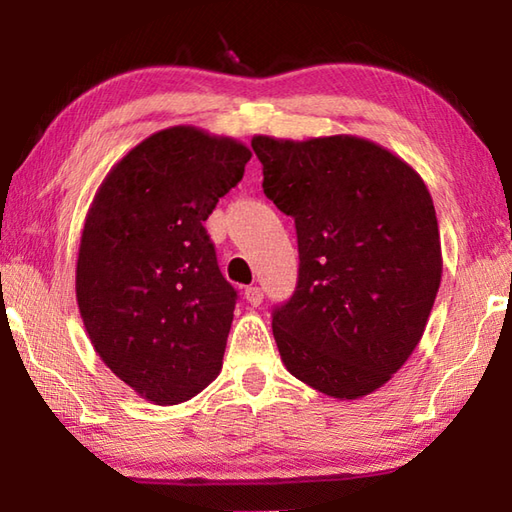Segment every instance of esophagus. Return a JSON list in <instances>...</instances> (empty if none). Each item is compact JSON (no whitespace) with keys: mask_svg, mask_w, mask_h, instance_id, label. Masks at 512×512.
<instances>
[{"mask_svg":"<svg viewBox=\"0 0 512 512\" xmlns=\"http://www.w3.org/2000/svg\"><path fill=\"white\" fill-rule=\"evenodd\" d=\"M244 297H246V301L250 303V306H259V303L264 301V292H262V288H259V286H248L244 290Z\"/></svg>","mask_w":512,"mask_h":512,"instance_id":"34e87169","label":"esophagus"}]
</instances>
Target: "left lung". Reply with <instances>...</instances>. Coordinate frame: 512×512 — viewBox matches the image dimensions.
Returning <instances> with one entry per match:
<instances>
[{
	"label": "left lung",
	"instance_id": "left-lung-1",
	"mask_svg": "<svg viewBox=\"0 0 512 512\" xmlns=\"http://www.w3.org/2000/svg\"><path fill=\"white\" fill-rule=\"evenodd\" d=\"M264 193L295 217L299 279L273 312L288 372L325 396L383 387L422 339L442 279L427 184L358 136H255Z\"/></svg>",
	"mask_w": 512,
	"mask_h": 512
}]
</instances>
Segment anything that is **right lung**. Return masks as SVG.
<instances>
[{
  "mask_svg": "<svg viewBox=\"0 0 512 512\" xmlns=\"http://www.w3.org/2000/svg\"><path fill=\"white\" fill-rule=\"evenodd\" d=\"M250 149L193 125L151 134L107 173L85 215L76 303L101 361L154 405L220 374L237 292L204 222Z\"/></svg>",
  "mask_w": 512,
  "mask_h": 512,
  "instance_id": "right-lung-1",
  "label": "right lung"
}]
</instances>
